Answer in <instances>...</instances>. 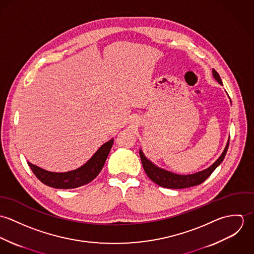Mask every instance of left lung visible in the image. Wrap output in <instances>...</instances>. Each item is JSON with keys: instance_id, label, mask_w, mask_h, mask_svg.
I'll return each instance as SVG.
<instances>
[{"instance_id": "obj_1", "label": "left lung", "mask_w": 254, "mask_h": 254, "mask_svg": "<svg viewBox=\"0 0 254 254\" xmlns=\"http://www.w3.org/2000/svg\"><path fill=\"white\" fill-rule=\"evenodd\" d=\"M212 72H213L214 78L220 84H222V80H221L220 75L218 74L217 71L213 68ZM228 147H229V142L227 143V145H226L223 153L221 154V156L210 167H208L207 169H205L203 171H200L198 173L191 174V175H178V174H174L172 172L160 169V168L156 167L155 165H153L148 159L145 158L142 150H140V156H141V160H142V164H143L145 174L151 181L154 182L155 184H157L160 187L167 188V189H185V188H190V187L200 185L201 183L205 181L212 174V172L216 169L218 165L223 161V159L227 153Z\"/></svg>"}]
</instances>
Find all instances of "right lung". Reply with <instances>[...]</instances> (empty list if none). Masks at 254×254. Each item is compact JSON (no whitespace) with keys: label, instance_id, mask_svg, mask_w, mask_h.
<instances>
[{"label":"right lung","instance_id":"right-lung-1","mask_svg":"<svg viewBox=\"0 0 254 254\" xmlns=\"http://www.w3.org/2000/svg\"><path fill=\"white\" fill-rule=\"evenodd\" d=\"M112 144L113 140L107 142L98 149V151L92 156V158L88 162H86L80 168L69 172H49L40 167H37L36 165H33L29 162L28 165L37 178L43 184L49 187L56 189L78 188L90 183L99 175V173L105 165Z\"/></svg>","mask_w":254,"mask_h":254}]
</instances>
